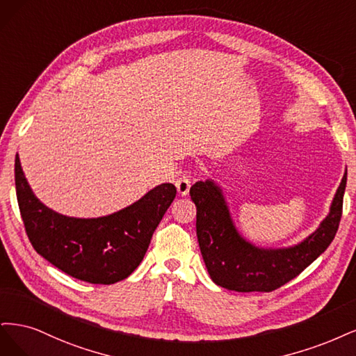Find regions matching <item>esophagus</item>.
I'll return each mask as SVG.
<instances>
[{
  "label": "esophagus",
  "instance_id": "esophagus-1",
  "mask_svg": "<svg viewBox=\"0 0 356 356\" xmlns=\"http://www.w3.org/2000/svg\"><path fill=\"white\" fill-rule=\"evenodd\" d=\"M192 180L193 179H192L191 173H185L176 180V188H177V192L181 195V197H186V195L189 193V189L192 186Z\"/></svg>",
  "mask_w": 356,
  "mask_h": 356
}]
</instances>
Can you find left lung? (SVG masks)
<instances>
[{"instance_id":"obj_1","label":"left lung","mask_w":356,"mask_h":356,"mask_svg":"<svg viewBox=\"0 0 356 356\" xmlns=\"http://www.w3.org/2000/svg\"><path fill=\"white\" fill-rule=\"evenodd\" d=\"M348 170L330 205L325 219L302 243L284 248L251 244L232 220L222 188L214 180L197 181L191 198L197 205L200 250L214 284L239 293L273 291L296 278L316 260L334 239L339 229Z\"/></svg>"}]
</instances>
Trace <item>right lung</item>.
Returning <instances> with one entry per match:
<instances>
[{"label":"right lung","mask_w":356,"mask_h":356,"mask_svg":"<svg viewBox=\"0 0 356 356\" xmlns=\"http://www.w3.org/2000/svg\"><path fill=\"white\" fill-rule=\"evenodd\" d=\"M16 195L32 247L53 266L90 284H115L140 265L152 234L176 198L173 183H163L117 213L79 219L63 216L33 195L15 161Z\"/></svg>","instance_id":"right-lung-1"}]
</instances>
